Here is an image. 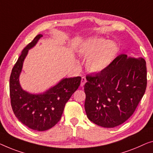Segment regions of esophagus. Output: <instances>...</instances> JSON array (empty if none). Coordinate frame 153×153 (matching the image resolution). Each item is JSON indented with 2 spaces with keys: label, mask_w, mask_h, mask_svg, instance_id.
Masks as SVG:
<instances>
[{
  "label": "esophagus",
  "mask_w": 153,
  "mask_h": 153,
  "mask_svg": "<svg viewBox=\"0 0 153 153\" xmlns=\"http://www.w3.org/2000/svg\"><path fill=\"white\" fill-rule=\"evenodd\" d=\"M86 82V79L85 77H82V79H81V84H80V86H83L85 83Z\"/></svg>",
  "instance_id": "1"
}]
</instances>
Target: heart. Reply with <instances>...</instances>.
Instances as JSON below:
<instances>
[{
	"instance_id": "b5f03b06",
	"label": "heart",
	"mask_w": 153,
	"mask_h": 153,
	"mask_svg": "<svg viewBox=\"0 0 153 153\" xmlns=\"http://www.w3.org/2000/svg\"><path fill=\"white\" fill-rule=\"evenodd\" d=\"M118 52V47L114 42L104 38H93L80 47L79 53L88 57L86 67L88 71L97 73L111 65Z\"/></svg>"
}]
</instances>
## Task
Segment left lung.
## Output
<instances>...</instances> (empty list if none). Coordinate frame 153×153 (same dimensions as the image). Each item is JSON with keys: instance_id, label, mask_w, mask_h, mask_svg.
I'll return each instance as SVG.
<instances>
[{"instance_id": "obj_1", "label": "left lung", "mask_w": 153, "mask_h": 153, "mask_svg": "<svg viewBox=\"0 0 153 153\" xmlns=\"http://www.w3.org/2000/svg\"><path fill=\"white\" fill-rule=\"evenodd\" d=\"M86 115L94 124L114 128L133 115L144 95L147 70L144 59L121 54L102 71L86 76Z\"/></svg>"}]
</instances>
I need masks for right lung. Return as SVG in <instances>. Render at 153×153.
<instances>
[{
    "label": "right lung",
    "mask_w": 153,
    "mask_h": 153,
    "mask_svg": "<svg viewBox=\"0 0 153 153\" xmlns=\"http://www.w3.org/2000/svg\"><path fill=\"white\" fill-rule=\"evenodd\" d=\"M39 34L22 50L13 66L10 79L11 105L20 122L29 128L44 131L53 127L59 121L65 104L78 88L81 77L65 78L42 94L33 95L22 89L19 83L23 61L28 52L42 37Z\"/></svg>",
    "instance_id": "1"
}]
</instances>
